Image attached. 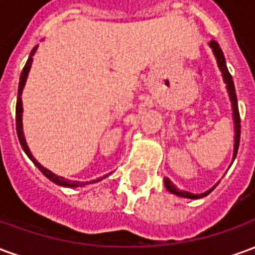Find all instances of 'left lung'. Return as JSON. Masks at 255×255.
I'll list each match as a JSON object with an SVG mask.
<instances>
[{"instance_id": "1", "label": "left lung", "mask_w": 255, "mask_h": 255, "mask_svg": "<svg viewBox=\"0 0 255 255\" xmlns=\"http://www.w3.org/2000/svg\"><path fill=\"white\" fill-rule=\"evenodd\" d=\"M210 47L213 49V53L216 58H217V64H219L220 69L223 72V78H224V82L227 83V89H228V93H230L231 102H232V111H234V120H235V147H234V158L236 157V153H238V149H239V140H241V115H239V108H238V98H236V91L235 86H234V80H232V76L231 73L228 72V68H227V64H225L224 54H223V50L221 47L219 46V43L216 41H210ZM165 187L169 190L173 194H176L179 197L184 198H191V199H198V198L206 197L208 194L213 191L216 186L213 188H210L209 191L203 192V194H191V192L182 191L173 184V183L169 180V179H165Z\"/></svg>"}]
</instances>
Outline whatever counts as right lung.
<instances>
[{"mask_svg":"<svg viewBox=\"0 0 255 255\" xmlns=\"http://www.w3.org/2000/svg\"><path fill=\"white\" fill-rule=\"evenodd\" d=\"M35 46L32 50H31V54L28 60H27V63H25L24 68H23V71H21V75H20V82H19V95H17V102H16V131H17V136H19L20 144H21V147L25 151V154L28 155L31 158V161L38 166V169L47 177V179H50L52 182L57 183L58 186H65V187H78L80 184H90V183H95V182H100L102 179H97V180H93V182H87V183H79V182H71V180H67V179H64L61 176H57V175H54L52 172L46 169V168H43V166L38 162V161L32 157L31 154L30 149H28V146L25 143V139H24V133H23V124H21V115H23V106H21V98H20V95H21V91H23V87H24L25 83V79H27V75L30 72V68H31V63H32V56H34V53L36 50Z\"/></svg>","mask_w":255,"mask_h":255,"instance_id":"add662e5","label":"right lung"}]
</instances>
